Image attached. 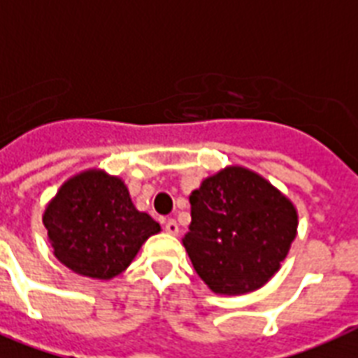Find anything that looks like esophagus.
I'll use <instances>...</instances> for the list:
<instances>
[{
	"label": "esophagus",
	"instance_id": "34e87169",
	"mask_svg": "<svg viewBox=\"0 0 358 358\" xmlns=\"http://www.w3.org/2000/svg\"><path fill=\"white\" fill-rule=\"evenodd\" d=\"M165 230H167V234L176 236V234H178V232H180L178 223H176V221H174V219H169L167 223H165Z\"/></svg>",
	"mask_w": 358,
	"mask_h": 358
}]
</instances>
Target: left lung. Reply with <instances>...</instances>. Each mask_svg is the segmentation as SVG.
I'll use <instances>...</instances> for the list:
<instances>
[{
	"instance_id": "left-lung-1",
	"label": "left lung",
	"mask_w": 358,
	"mask_h": 358,
	"mask_svg": "<svg viewBox=\"0 0 358 358\" xmlns=\"http://www.w3.org/2000/svg\"><path fill=\"white\" fill-rule=\"evenodd\" d=\"M184 247L196 275L221 295L258 289L278 271L297 232L294 204L260 174L227 167L189 195Z\"/></svg>"
}]
</instances>
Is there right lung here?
Segmentation results:
<instances>
[{
  "mask_svg": "<svg viewBox=\"0 0 358 358\" xmlns=\"http://www.w3.org/2000/svg\"><path fill=\"white\" fill-rule=\"evenodd\" d=\"M42 223L53 255L78 275L117 277L159 224L137 212L128 187L103 171H85L57 191L48 204Z\"/></svg>",
  "mask_w": 358,
  "mask_h": 358,
  "instance_id": "1",
  "label": "right lung"
}]
</instances>
